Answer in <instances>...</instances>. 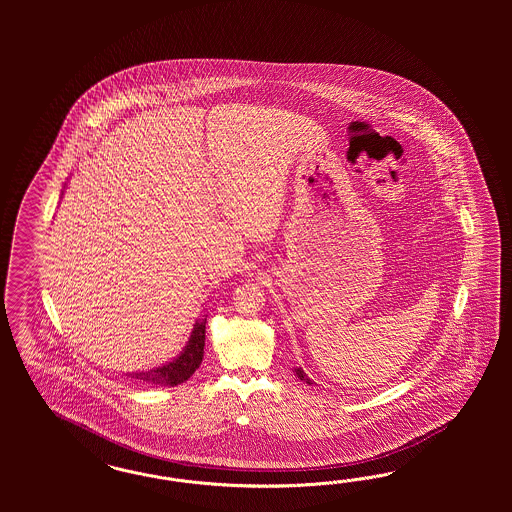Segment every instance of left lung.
Wrapping results in <instances>:
<instances>
[{"label":"left lung","instance_id":"obj_1","mask_svg":"<svg viewBox=\"0 0 512 512\" xmlns=\"http://www.w3.org/2000/svg\"><path fill=\"white\" fill-rule=\"evenodd\" d=\"M296 375H298L300 381H304V383H308V385H313V381H311L306 373L302 372V368H296Z\"/></svg>","mask_w":512,"mask_h":512}]
</instances>
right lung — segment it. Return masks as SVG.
Wrapping results in <instances>:
<instances>
[{
    "instance_id": "1",
    "label": "right lung",
    "mask_w": 512,
    "mask_h": 512,
    "mask_svg": "<svg viewBox=\"0 0 512 512\" xmlns=\"http://www.w3.org/2000/svg\"><path fill=\"white\" fill-rule=\"evenodd\" d=\"M204 330H206V319L197 321L193 326L191 338L187 341L186 349L180 357L150 372L129 373V377L154 387H176L184 383L201 366L202 355H204Z\"/></svg>"
}]
</instances>
